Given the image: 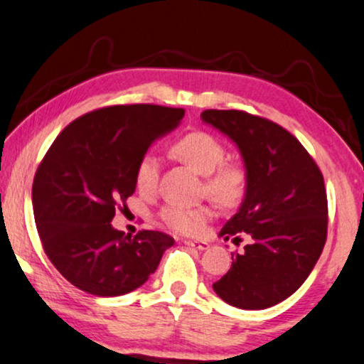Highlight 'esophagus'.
I'll list each match as a JSON object with an SVG mask.
<instances>
[{"label":"esophagus","mask_w":364,"mask_h":364,"mask_svg":"<svg viewBox=\"0 0 364 364\" xmlns=\"http://www.w3.org/2000/svg\"><path fill=\"white\" fill-rule=\"evenodd\" d=\"M188 247H191V248H195V250H206V248H208L210 245L206 242H196V240H186L185 242Z\"/></svg>","instance_id":"esophagus-1"}]
</instances>
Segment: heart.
<instances>
[{"instance_id":"b5f03b06","label":"heart","mask_w":364,"mask_h":364,"mask_svg":"<svg viewBox=\"0 0 364 364\" xmlns=\"http://www.w3.org/2000/svg\"><path fill=\"white\" fill-rule=\"evenodd\" d=\"M173 154L183 163L205 176V193L223 206L238 205L248 188V173L240 163L225 161V148L208 132H188L173 144ZM159 159L153 153L141 156L134 169L136 188L142 195H153L158 188ZM206 205L181 206L168 205L161 211V220L173 232L181 235H196L211 218Z\"/></svg>"}]
</instances>
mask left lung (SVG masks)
I'll use <instances>...</instances> for the list:
<instances>
[{"instance_id":"obj_1","label":"left lung","mask_w":364,"mask_h":364,"mask_svg":"<svg viewBox=\"0 0 364 364\" xmlns=\"http://www.w3.org/2000/svg\"><path fill=\"white\" fill-rule=\"evenodd\" d=\"M237 144L248 173L240 208L220 237L242 242V254L213 284V291L238 309H267L304 284L328 237L324 178L304 146L269 119L243 110L201 112Z\"/></svg>"}]
</instances>
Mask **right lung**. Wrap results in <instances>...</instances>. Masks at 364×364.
Returning a JSON list of instances; mask_svg holds the SVG:
<instances>
[{"label": "right lung", "instance_id": "1", "mask_svg": "<svg viewBox=\"0 0 364 364\" xmlns=\"http://www.w3.org/2000/svg\"><path fill=\"white\" fill-rule=\"evenodd\" d=\"M183 116L163 105H110L75 119L50 146L31 188L35 223L50 262L80 291H134L174 243L154 230L132 238L110 222L136 190L137 161Z\"/></svg>", "mask_w": 364, "mask_h": 364}]
</instances>
